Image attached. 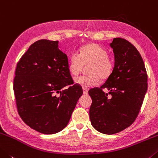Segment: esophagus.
Segmentation results:
<instances>
[{
    "label": "esophagus",
    "instance_id": "esophagus-1",
    "mask_svg": "<svg viewBox=\"0 0 158 158\" xmlns=\"http://www.w3.org/2000/svg\"><path fill=\"white\" fill-rule=\"evenodd\" d=\"M82 91H83V94H87V93H88V89H86V88H85V87H83V88H82Z\"/></svg>",
    "mask_w": 158,
    "mask_h": 158
}]
</instances>
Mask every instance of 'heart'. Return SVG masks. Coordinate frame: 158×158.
I'll list each match as a JSON object with an SVG mask.
<instances>
[{
	"label": "heart",
	"mask_w": 158,
	"mask_h": 158,
	"mask_svg": "<svg viewBox=\"0 0 158 158\" xmlns=\"http://www.w3.org/2000/svg\"><path fill=\"white\" fill-rule=\"evenodd\" d=\"M87 76H81L74 79L76 83L82 87L96 86L100 79L106 81L112 73L113 61L108 56V52L95 43L88 44L81 48L79 53L74 52L70 56L69 69L70 73L77 76L84 66H88Z\"/></svg>",
	"instance_id": "obj_1"
}]
</instances>
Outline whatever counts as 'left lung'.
<instances>
[{"mask_svg": "<svg viewBox=\"0 0 158 158\" xmlns=\"http://www.w3.org/2000/svg\"><path fill=\"white\" fill-rule=\"evenodd\" d=\"M110 45L115 56L112 73L100 87L88 92L92 99L90 121L106 134L120 132L134 122L148 89L146 67L137 49L121 38H113ZM103 89L110 91V97Z\"/></svg>", "mask_w": 158, "mask_h": 158, "instance_id": "8db88e82", "label": "left lung"}]
</instances>
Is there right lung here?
I'll use <instances>...</instances> for the list:
<instances>
[{"label": "right lung", "instance_id": "add662e5", "mask_svg": "<svg viewBox=\"0 0 158 158\" xmlns=\"http://www.w3.org/2000/svg\"><path fill=\"white\" fill-rule=\"evenodd\" d=\"M58 44L45 39L33 43L18 61L14 78L18 113L28 126L45 134L68 125L82 94L78 84L71 85L68 57Z\"/></svg>", "mask_w": 158, "mask_h": 158}]
</instances>
